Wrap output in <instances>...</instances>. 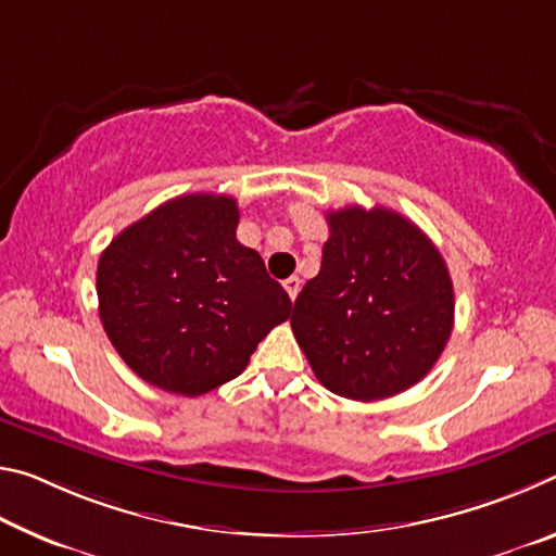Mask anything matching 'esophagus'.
Segmentation results:
<instances>
[{
  "instance_id": "34e87169",
  "label": "esophagus",
  "mask_w": 556,
  "mask_h": 556,
  "mask_svg": "<svg viewBox=\"0 0 556 556\" xmlns=\"http://www.w3.org/2000/svg\"><path fill=\"white\" fill-rule=\"evenodd\" d=\"M285 289H287V294H289V299L294 301L296 296H299V289H301V279L299 277H289V279H285Z\"/></svg>"
}]
</instances>
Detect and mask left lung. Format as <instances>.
Here are the masks:
<instances>
[{
  "instance_id": "8db88e82",
  "label": "left lung",
  "mask_w": 556,
  "mask_h": 556,
  "mask_svg": "<svg viewBox=\"0 0 556 556\" xmlns=\"http://www.w3.org/2000/svg\"><path fill=\"white\" fill-rule=\"evenodd\" d=\"M321 271L294 301L291 331L333 394L375 402L434 368L454 328V285L417 225L382 205L326 215Z\"/></svg>"
}]
</instances>
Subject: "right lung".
I'll use <instances>...</instances> for the list:
<instances>
[{
	"label": "right lung",
	"instance_id": "obj_1",
	"mask_svg": "<svg viewBox=\"0 0 556 556\" xmlns=\"http://www.w3.org/2000/svg\"><path fill=\"white\" fill-rule=\"evenodd\" d=\"M238 223L230 195H178L100 255V321L122 361L154 388L184 397L220 388L289 318V294L235 238Z\"/></svg>",
	"mask_w": 556,
	"mask_h": 556
}]
</instances>
